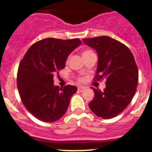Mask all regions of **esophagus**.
<instances>
[{
	"label": "esophagus",
	"mask_w": 152,
	"mask_h": 152,
	"mask_svg": "<svg viewBox=\"0 0 152 152\" xmlns=\"http://www.w3.org/2000/svg\"><path fill=\"white\" fill-rule=\"evenodd\" d=\"M84 88H85L84 86H80L78 87V91H82L84 89Z\"/></svg>",
	"instance_id": "1"
}]
</instances>
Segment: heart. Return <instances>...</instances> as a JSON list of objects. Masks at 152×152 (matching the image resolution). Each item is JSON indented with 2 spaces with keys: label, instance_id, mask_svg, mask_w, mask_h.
Here are the masks:
<instances>
[{
  "label": "heart",
  "instance_id": "obj_1",
  "mask_svg": "<svg viewBox=\"0 0 152 152\" xmlns=\"http://www.w3.org/2000/svg\"><path fill=\"white\" fill-rule=\"evenodd\" d=\"M91 53H92V51L91 50H84V51L83 52V57L86 56H87V55H88V54H89ZM69 58H68L67 61H69ZM78 80H79V81H81V78H79V79H78Z\"/></svg>",
  "mask_w": 152,
  "mask_h": 152
}]
</instances>
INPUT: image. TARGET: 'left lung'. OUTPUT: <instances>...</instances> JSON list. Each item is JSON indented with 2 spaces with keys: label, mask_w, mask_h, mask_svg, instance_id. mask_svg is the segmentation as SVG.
Wrapping results in <instances>:
<instances>
[{
  "label": "left lung",
  "mask_w": 152,
  "mask_h": 152,
  "mask_svg": "<svg viewBox=\"0 0 152 152\" xmlns=\"http://www.w3.org/2000/svg\"><path fill=\"white\" fill-rule=\"evenodd\" d=\"M83 41L98 53V66L94 79L106 78L103 91L92 88L95 96L88 106L99 117L114 118L126 109L137 91L139 71L133 54L126 46L109 36Z\"/></svg>",
  "instance_id": "left-lung-1"
}]
</instances>
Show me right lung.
Here are the masks:
<instances>
[{"label":"right lung","instance_id":"right-lung-1","mask_svg":"<svg viewBox=\"0 0 152 152\" xmlns=\"http://www.w3.org/2000/svg\"><path fill=\"white\" fill-rule=\"evenodd\" d=\"M81 44L78 38H45L34 43L20 61L17 74L19 95L26 109L40 121H58L67 111L77 88L55 86L53 77L59 76L68 56Z\"/></svg>","mask_w":152,"mask_h":152}]
</instances>
